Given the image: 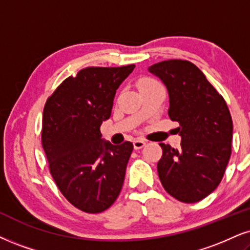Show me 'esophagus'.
Segmentation results:
<instances>
[{
	"mask_svg": "<svg viewBox=\"0 0 250 250\" xmlns=\"http://www.w3.org/2000/svg\"><path fill=\"white\" fill-rule=\"evenodd\" d=\"M145 145H146V143H145V141L141 140V139H137V140L133 141V147H134V149H140V148H143Z\"/></svg>",
	"mask_w": 250,
	"mask_h": 250,
	"instance_id": "1",
	"label": "esophagus"
}]
</instances>
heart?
<instances>
[{"label":"heart","mask_w":250,"mask_h":250,"mask_svg":"<svg viewBox=\"0 0 250 250\" xmlns=\"http://www.w3.org/2000/svg\"><path fill=\"white\" fill-rule=\"evenodd\" d=\"M152 82H155V81L152 79H146V78L141 79V80H139V82H138V87H141V85L147 84V83H152Z\"/></svg>","instance_id":"obj_1"}]
</instances>
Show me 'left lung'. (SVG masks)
I'll return each instance as SVG.
<instances>
[{"instance_id": "1", "label": "left lung", "mask_w": 250, "mask_h": 250, "mask_svg": "<svg viewBox=\"0 0 250 250\" xmlns=\"http://www.w3.org/2000/svg\"><path fill=\"white\" fill-rule=\"evenodd\" d=\"M148 70L167 87L169 118L180 124V148L160 144V181L180 202H199L219 186L229 165L233 138L229 110L224 97L190 61H161Z\"/></svg>"}]
</instances>
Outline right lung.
Returning <instances> with one entry per match:
<instances>
[{
	"label": "right lung",
	"mask_w": 250,
	"mask_h": 250,
	"mask_svg": "<svg viewBox=\"0 0 250 250\" xmlns=\"http://www.w3.org/2000/svg\"><path fill=\"white\" fill-rule=\"evenodd\" d=\"M123 67H88L69 76L46 101L42 144L52 177L70 204L100 213L115 203L124 183L133 145L102 139L116 90L133 72Z\"/></svg>",
	"instance_id": "add662e5"
}]
</instances>
